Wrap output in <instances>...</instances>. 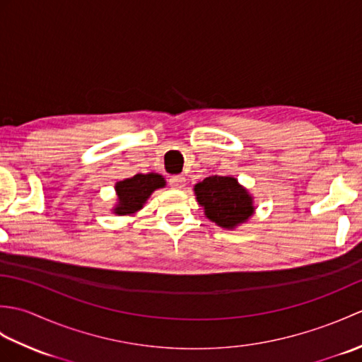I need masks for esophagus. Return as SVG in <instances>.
<instances>
[{
	"mask_svg": "<svg viewBox=\"0 0 362 362\" xmlns=\"http://www.w3.org/2000/svg\"><path fill=\"white\" fill-rule=\"evenodd\" d=\"M185 182H187L185 175H173L171 179H169V185L175 189H182L183 187H185Z\"/></svg>",
	"mask_w": 362,
	"mask_h": 362,
	"instance_id": "1",
	"label": "esophagus"
}]
</instances>
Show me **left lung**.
<instances>
[{
    "instance_id": "obj_1",
    "label": "left lung",
    "mask_w": 362,
    "mask_h": 362,
    "mask_svg": "<svg viewBox=\"0 0 362 362\" xmlns=\"http://www.w3.org/2000/svg\"><path fill=\"white\" fill-rule=\"evenodd\" d=\"M194 196L205 218L227 230L245 224L255 213L253 196L232 175L206 177L194 185Z\"/></svg>"
}]
</instances>
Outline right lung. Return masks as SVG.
<instances>
[{
	"label": "right lung",
	"mask_w": 362,
	"mask_h": 362,
	"mask_svg": "<svg viewBox=\"0 0 362 362\" xmlns=\"http://www.w3.org/2000/svg\"><path fill=\"white\" fill-rule=\"evenodd\" d=\"M165 187V177L158 173L135 174L129 179L119 180L115 183L117 204L113 205L112 211L117 216H132L143 209L153 191Z\"/></svg>",
	"instance_id": "obj_1"
}]
</instances>
